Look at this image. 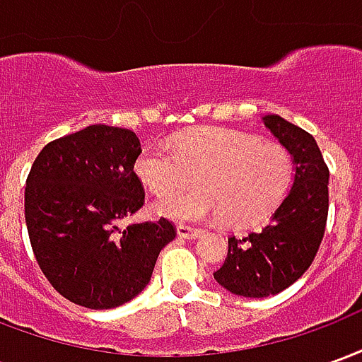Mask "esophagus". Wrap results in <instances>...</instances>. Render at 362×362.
Returning <instances> with one entry per match:
<instances>
[{
	"label": "esophagus",
	"mask_w": 362,
	"mask_h": 362,
	"mask_svg": "<svg viewBox=\"0 0 362 362\" xmlns=\"http://www.w3.org/2000/svg\"><path fill=\"white\" fill-rule=\"evenodd\" d=\"M176 230H178V236H180V238H197V236L202 235V228L189 227V225H178Z\"/></svg>",
	"instance_id": "1"
}]
</instances>
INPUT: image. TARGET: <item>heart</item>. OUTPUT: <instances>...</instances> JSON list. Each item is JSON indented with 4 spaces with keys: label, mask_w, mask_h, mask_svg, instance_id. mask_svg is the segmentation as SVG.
Wrapping results in <instances>:
<instances>
[{
    "label": "heart",
    "mask_w": 362,
    "mask_h": 362,
    "mask_svg": "<svg viewBox=\"0 0 362 362\" xmlns=\"http://www.w3.org/2000/svg\"><path fill=\"white\" fill-rule=\"evenodd\" d=\"M196 190L166 197L155 211L174 221L223 215L230 225L266 219L295 180V158L277 141L225 127H204L170 143H155L135 160V174L153 196L165 197L187 185Z\"/></svg>",
    "instance_id": "heart-1"
}]
</instances>
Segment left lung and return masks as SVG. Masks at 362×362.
Listing matches in <instances>:
<instances>
[{
    "label": "left lung",
    "mask_w": 362,
    "mask_h": 362,
    "mask_svg": "<svg viewBox=\"0 0 362 362\" xmlns=\"http://www.w3.org/2000/svg\"><path fill=\"white\" fill-rule=\"evenodd\" d=\"M264 124L295 158V184L266 227L228 238L225 264L213 273L221 287L250 298L277 295L310 267L329 207V170L316 139L275 114Z\"/></svg>",
    "instance_id": "obj_1"
}]
</instances>
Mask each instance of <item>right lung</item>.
Returning <instances> with one entry per match:
<instances>
[{
    "label": "right lung",
    "mask_w": 362,
    "mask_h": 362,
    "mask_svg": "<svg viewBox=\"0 0 362 362\" xmlns=\"http://www.w3.org/2000/svg\"><path fill=\"white\" fill-rule=\"evenodd\" d=\"M132 129L89 126L44 147L30 166L25 221L38 266L67 300L106 310L151 281L176 227L160 217L124 227L145 204Z\"/></svg>",
    "instance_id": "right-lung-1"
}]
</instances>
